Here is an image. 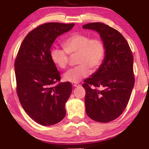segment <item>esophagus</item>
I'll return each mask as SVG.
<instances>
[{"label":"esophagus","instance_id":"obj_1","mask_svg":"<svg viewBox=\"0 0 149 149\" xmlns=\"http://www.w3.org/2000/svg\"><path fill=\"white\" fill-rule=\"evenodd\" d=\"M72 86H74V87H78V86H79V84L77 83H72Z\"/></svg>","mask_w":149,"mask_h":149}]
</instances>
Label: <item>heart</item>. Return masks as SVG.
Returning <instances> with one entry per match:
<instances>
[{
    "label": "heart",
    "mask_w": 149,
    "mask_h": 149,
    "mask_svg": "<svg viewBox=\"0 0 149 149\" xmlns=\"http://www.w3.org/2000/svg\"><path fill=\"white\" fill-rule=\"evenodd\" d=\"M64 49L54 47L50 52L52 62L59 68L64 69L69 62V54H78L77 63L64 74L66 81L78 83L95 70L102 64L105 56V46L99 38H91L85 34H74L63 43Z\"/></svg>",
    "instance_id": "obj_1"
}]
</instances>
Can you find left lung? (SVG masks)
<instances>
[{
    "label": "left lung",
    "instance_id": "1",
    "mask_svg": "<svg viewBox=\"0 0 149 149\" xmlns=\"http://www.w3.org/2000/svg\"><path fill=\"white\" fill-rule=\"evenodd\" d=\"M83 28L97 31L105 46L102 63L83 84L86 112L94 121L109 122L121 115L130 99L134 84L133 56L117 30L100 22L87 24ZM91 85L103 90L93 89Z\"/></svg>",
    "mask_w": 149,
    "mask_h": 149
}]
</instances>
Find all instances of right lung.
Segmentation results:
<instances>
[{
	"label": "right lung",
	"mask_w": 149,
	"mask_h": 149,
	"mask_svg": "<svg viewBox=\"0 0 149 149\" xmlns=\"http://www.w3.org/2000/svg\"><path fill=\"white\" fill-rule=\"evenodd\" d=\"M74 24L46 23L25 38L15 62L17 91L25 111L39 124H56L66 115L65 104L72 91L70 82L59 83L60 74L50 58L52 43Z\"/></svg>",
	"instance_id": "obj_1"
}]
</instances>
